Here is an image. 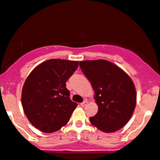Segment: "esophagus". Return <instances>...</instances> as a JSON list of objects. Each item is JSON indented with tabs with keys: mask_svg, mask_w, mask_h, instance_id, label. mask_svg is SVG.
I'll list each match as a JSON object with an SVG mask.
<instances>
[{
	"mask_svg": "<svg viewBox=\"0 0 160 160\" xmlns=\"http://www.w3.org/2000/svg\"><path fill=\"white\" fill-rule=\"evenodd\" d=\"M87 102H88L87 100H84L83 102H81V103H80V105H81V107H85V106L87 105Z\"/></svg>",
	"mask_w": 160,
	"mask_h": 160,
	"instance_id": "obj_1",
	"label": "esophagus"
}]
</instances>
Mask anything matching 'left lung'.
Returning <instances> with one entry per match:
<instances>
[{"mask_svg": "<svg viewBox=\"0 0 160 160\" xmlns=\"http://www.w3.org/2000/svg\"><path fill=\"white\" fill-rule=\"evenodd\" d=\"M80 66L95 91L98 113L90 118L97 129L113 132L124 127L137 103L135 85L127 73L106 60L80 62Z\"/></svg>", "mask_w": 160, "mask_h": 160, "instance_id": "obj_1", "label": "left lung"}]
</instances>
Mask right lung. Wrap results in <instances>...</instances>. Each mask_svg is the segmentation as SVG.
<instances>
[{
	"label": "right lung",
	"mask_w": 160,
	"mask_h": 160,
	"mask_svg": "<svg viewBox=\"0 0 160 160\" xmlns=\"http://www.w3.org/2000/svg\"><path fill=\"white\" fill-rule=\"evenodd\" d=\"M79 62L50 59L30 73L22 89L23 111L29 122L44 132L59 130L69 121L77 103L69 98L66 81Z\"/></svg>",
	"instance_id": "add662e5"
}]
</instances>
